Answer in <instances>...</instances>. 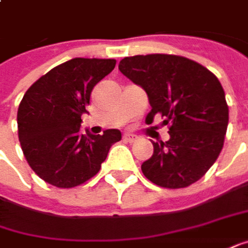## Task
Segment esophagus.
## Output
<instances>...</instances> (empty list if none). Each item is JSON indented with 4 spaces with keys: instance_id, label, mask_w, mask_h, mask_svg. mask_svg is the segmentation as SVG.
Here are the masks:
<instances>
[{
    "instance_id": "34e87169",
    "label": "esophagus",
    "mask_w": 248,
    "mask_h": 248,
    "mask_svg": "<svg viewBox=\"0 0 248 248\" xmlns=\"http://www.w3.org/2000/svg\"><path fill=\"white\" fill-rule=\"evenodd\" d=\"M124 139L126 141H129V142H133V141H136L139 137L134 134V133H130V132H127V133H124Z\"/></svg>"
}]
</instances>
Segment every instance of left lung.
<instances>
[{
  "label": "left lung",
  "instance_id": "left-lung-1",
  "mask_svg": "<svg viewBox=\"0 0 248 248\" xmlns=\"http://www.w3.org/2000/svg\"><path fill=\"white\" fill-rule=\"evenodd\" d=\"M119 71L145 90L151 109L147 124L162 115L170 139L155 142L141 165L144 175L163 188H185L201 180L224 147L229 109L214 74L174 55L124 57Z\"/></svg>",
  "mask_w": 248,
  "mask_h": 248
}]
</instances>
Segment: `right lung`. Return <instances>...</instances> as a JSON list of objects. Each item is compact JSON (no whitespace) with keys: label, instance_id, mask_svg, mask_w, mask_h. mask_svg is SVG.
Returning a JSON list of instances; mask_svg holds the SVG:
<instances>
[{"label":"right lung","instance_id":"right-lung-1","mask_svg":"<svg viewBox=\"0 0 248 248\" xmlns=\"http://www.w3.org/2000/svg\"><path fill=\"white\" fill-rule=\"evenodd\" d=\"M115 63L75 57L41 77L23 96L17 109L20 145L31 169L47 184L73 188L88 181L122 139L118 129L101 136L81 132L90 93Z\"/></svg>","mask_w":248,"mask_h":248}]
</instances>
